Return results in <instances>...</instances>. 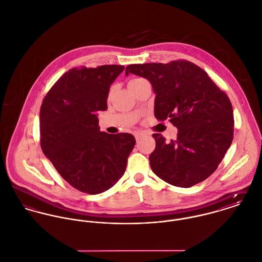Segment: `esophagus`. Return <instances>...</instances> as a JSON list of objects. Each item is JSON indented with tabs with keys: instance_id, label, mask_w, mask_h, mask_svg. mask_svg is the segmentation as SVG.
<instances>
[{
	"instance_id": "obj_1",
	"label": "esophagus",
	"mask_w": 262,
	"mask_h": 262,
	"mask_svg": "<svg viewBox=\"0 0 262 262\" xmlns=\"http://www.w3.org/2000/svg\"><path fill=\"white\" fill-rule=\"evenodd\" d=\"M145 136V134L144 133H142V132H137V133H135V138H136V140L137 141H139L141 138H143Z\"/></svg>"
}]
</instances>
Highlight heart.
I'll return each instance as SVG.
<instances>
[{"mask_svg": "<svg viewBox=\"0 0 262 262\" xmlns=\"http://www.w3.org/2000/svg\"><path fill=\"white\" fill-rule=\"evenodd\" d=\"M139 80H142V79H140V78H136V79H132L130 81H129V83H133V82H136V81H139ZM128 83V84H129Z\"/></svg>", "mask_w": 262, "mask_h": 262, "instance_id": "1", "label": "heart"}]
</instances>
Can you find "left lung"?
<instances>
[{"label": "left lung", "instance_id": "8db88e82", "mask_svg": "<svg viewBox=\"0 0 262 262\" xmlns=\"http://www.w3.org/2000/svg\"><path fill=\"white\" fill-rule=\"evenodd\" d=\"M129 73L147 79L156 93L155 117L169 119L178 128L167 143L154 134L149 155L151 171L177 187L190 188L213 174L233 140L231 102L202 68L187 60L167 64H130Z\"/></svg>", "mask_w": 262, "mask_h": 262}]
</instances>
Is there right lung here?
<instances>
[{
	"label": "right lung",
	"mask_w": 262,
	"mask_h": 262,
	"mask_svg": "<svg viewBox=\"0 0 262 262\" xmlns=\"http://www.w3.org/2000/svg\"><path fill=\"white\" fill-rule=\"evenodd\" d=\"M122 65L72 68L46 94L40 110V145L60 176L90 195L112 188L125 172L136 145L130 134L99 130L110 88Z\"/></svg>",
	"instance_id": "add662e5"
}]
</instances>
